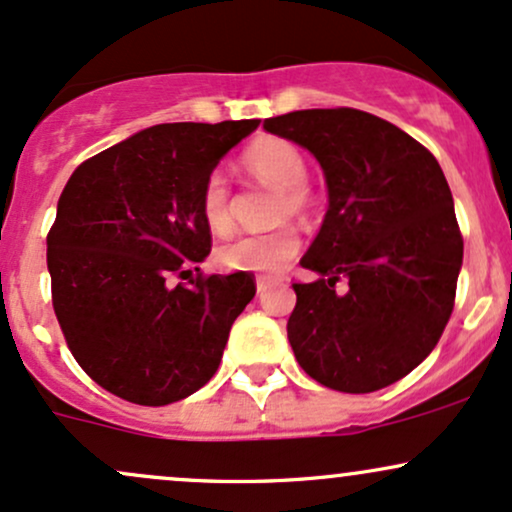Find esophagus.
I'll list each match as a JSON object with an SVG mask.
<instances>
[{
    "label": "esophagus",
    "mask_w": 512,
    "mask_h": 512,
    "mask_svg": "<svg viewBox=\"0 0 512 512\" xmlns=\"http://www.w3.org/2000/svg\"><path fill=\"white\" fill-rule=\"evenodd\" d=\"M272 286H274V279H269V276H260V279H257V296H264Z\"/></svg>",
    "instance_id": "esophagus-1"
}]
</instances>
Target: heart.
I'll use <instances>...</instances> for the list:
<instances>
[{"label": "heart", "instance_id": "heart-1", "mask_svg": "<svg viewBox=\"0 0 512 512\" xmlns=\"http://www.w3.org/2000/svg\"><path fill=\"white\" fill-rule=\"evenodd\" d=\"M245 168L255 178L281 190L279 216H303L313 207V195L308 185V166L305 156L296 144L279 137H262L248 146L243 154ZM202 219L214 233H226L231 228V195L223 173L214 170L202 185L199 195ZM301 248L293 228H279L272 233H257V236H240L228 240L216 248V262L228 272H252V274H274Z\"/></svg>", "mask_w": 512, "mask_h": 512}]
</instances>
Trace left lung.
<instances>
[{
    "instance_id": "1",
    "label": "left lung",
    "mask_w": 512,
    "mask_h": 512,
    "mask_svg": "<svg viewBox=\"0 0 512 512\" xmlns=\"http://www.w3.org/2000/svg\"><path fill=\"white\" fill-rule=\"evenodd\" d=\"M262 127L315 156L330 199L301 260L320 279L293 284L296 361L332 390H383L431 354L450 320L462 236L448 180L431 151L363 110H296ZM339 275L344 294L333 291Z\"/></svg>"
}]
</instances>
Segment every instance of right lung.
I'll use <instances>...</instances> for the list:
<instances>
[{
    "label": "right lung",
    "mask_w": 512,
    "mask_h": 512,
    "mask_svg": "<svg viewBox=\"0 0 512 512\" xmlns=\"http://www.w3.org/2000/svg\"><path fill=\"white\" fill-rule=\"evenodd\" d=\"M257 125H154L88 158L64 185L48 236L52 305L76 363L103 390L163 407L219 368L255 281L199 274L211 250L199 195Z\"/></svg>",
    "instance_id": "obj_1"
}]
</instances>
